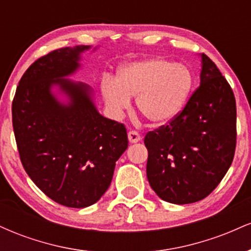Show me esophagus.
Listing matches in <instances>:
<instances>
[{
  "label": "esophagus",
  "instance_id": "obj_1",
  "mask_svg": "<svg viewBox=\"0 0 251 251\" xmlns=\"http://www.w3.org/2000/svg\"><path fill=\"white\" fill-rule=\"evenodd\" d=\"M127 137H128L129 143H132V144L138 143L140 139H142V137H140V134L138 133L137 131H129L127 133Z\"/></svg>",
  "mask_w": 251,
  "mask_h": 251
}]
</instances>
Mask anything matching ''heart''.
<instances>
[{
	"label": "heart",
	"mask_w": 251,
	"mask_h": 251,
	"mask_svg": "<svg viewBox=\"0 0 251 251\" xmlns=\"http://www.w3.org/2000/svg\"><path fill=\"white\" fill-rule=\"evenodd\" d=\"M194 79L186 66L160 57L127 63L118 72L116 82L106 79L101 93L107 107L120 113L135 98L138 111L153 125L174 120L184 108Z\"/></svg>",
	"instance_id": "obj_1"
}]
</instances>
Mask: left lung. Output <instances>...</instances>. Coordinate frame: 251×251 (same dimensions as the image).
<instances>
[{"label": "left lung", "instance_id": "left-lung-1", "mask_svg": "<svg viewBox=\"0 0 251 251\" xmlns=\"http://www.w3.org/2000/svg\"><path fill=\"white\" fill-rule=\"evenodd\" d=\"M146 175L163 201H201L221 183L236 149L234 92L215 62L201 54V85L174 120L145 135Z\"/></svg>", "mask_w": 251, "mask_h": 251}]
</instances>
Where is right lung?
<instances>
[{
	"mask_svg": "<svg viewBox=\"0 0 251 251\" xmlns=\"http://www.w3.org/2000/svg\"><path fill=\"white\" fill-rule=\"evenodd\" d=\"M89 48H60L37 59L20 80L11 106L25 172L43 194L68 208H86L101 198L128 146L125 125L98 112L92 89L65 79ZM53 85L70 101L60 103Z\"/></svg>",
	"mask_w": 251,
	"mask_h": 251,
	"instance_id": "right-lung-1",
	"label": "right lung"
}]
</instances>
